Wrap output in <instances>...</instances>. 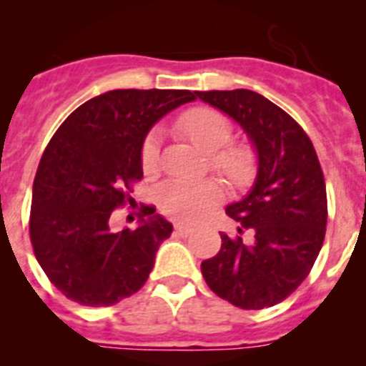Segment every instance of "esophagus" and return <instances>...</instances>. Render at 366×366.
Here are the masks:
<instances>
[{
	"mask_svg": "<svg viewBox=\"0 0 366 366\" xmlns=\"http://www.w3.org/2000/svg\"><path fill=\"white\" fill-rule=\"evenodd\" d=\"M174 231H176V234L189 236V234H192L194 229L190 227V225H185V223H176V225H174Z\"/></svg>",
	"mask_w": 366,
	"mask_h": 366,
	"instance_id": "34e87169",
	"label": "esophagus"
}]
</instances>
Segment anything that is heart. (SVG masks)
I'll return each instance as SVG.
<instances>
[{
  "instance_id": "b5f03b06",
  "label": "heart",
  "mask_w": 366,
  "mask_h": 366,
  "mask_svg": "<svg viewBox=\"0 0 366 366\" xmlns=\"http://www.w3.org/2000/svg\"><path fill=\"white\" fill-rule=\"evenodd\" d=\"M179 130L189 135L202 150L212 154L211 163L219 174L234 185H244L254 174V154L244 144L227 147L232 128L222 113L214 109H192L177 122ZM161 132L152 130L141 148V163L147 174L155 172L159 163ZM161 211L185 222L198 219L207 209L222 199V187L214 179L167 181L157 192Z\"/></svg>"
}]
</instances>
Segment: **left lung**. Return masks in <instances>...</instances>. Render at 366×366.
I'll return each mask as SVG.
<instances>
[{"label": "left lung", "instance_id": "8db88e82", "mask_svg": "<svg viewBox=\"0 0 366 366\" xmlns=\"http://www.w3.org/2000/svg\"><path fill=\"white\" fill-rule=\"evenodd\" d=\"M229 115L257 152V177L227 214L253 231V244L222 236L218 254L202 262L207 286L242 310L282 302L308 277L326 232V185L315 148L284 109L251 89L196 92Z\"/></svg>", "mask_w": 366, "mask_h": 366}]
</instances>
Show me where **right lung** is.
Listing matches in <instances>:
<instances>
[{
  "mask_svg": "<svg viewBox=\"0 0 366 366\" xmlns=\"http://www.w3.org/2000/svg\"><path fill=\"white\" fill-rule=\"evenodd\" d=\"M192 100L189 89H113L79 106L53 135L32 185L29 232L38 264L67 299L112 306L144 286L172 223L143 207L137 229L113 232L109 216L143 177L152 126Z\"/></svg>",
  "mask_w": 366,
  "mask_h": 366,
  "instance_id": "add662e5",
  "label": "right lung"
}]
</instances>
